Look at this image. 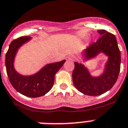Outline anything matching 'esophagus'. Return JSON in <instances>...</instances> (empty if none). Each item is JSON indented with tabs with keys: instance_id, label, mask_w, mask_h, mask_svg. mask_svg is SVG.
I'll list each match as a JSON object with an SVG mask.
<instances>
[{
	"instance_id": "34e87169",
	"label": "esophagus",
	"mask_w": 128,
	"mask_h": 128,
	"mask_svg": "<svg viewBox=\"0 0 128 128\" xmlns=\"http://www.w3.org/2000/svg\"><path fill=\"white\" fill-rule=\"evenodd\" d=\"M68 58L70 60H74L76 59V58H75V56L74 55H70L68 56Z\"/></svg>"
}]
</instances>
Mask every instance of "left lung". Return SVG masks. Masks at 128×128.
<instances>
[{"instance_id": "8db88e82", "label": "left lung", "mask_w": 128, "mask_h": 128, "mask_svg": "<svg viewBox=\"0 0 128 128\" xmlns=\"http://www.w3.org/2000/svg\"><path fill=\"white\" fill-rule=\"evenodd\" d=\"M100 38L96 42L83 50L82 62H86L96 58L100 54L107 57L104 71L98 76L91 75L82 63H74L72 79L75 87L88 96H100L109 90L115 84L120 70L121 56L114 35L104 30L98 31Z\"/></svg>"}]
</instances>
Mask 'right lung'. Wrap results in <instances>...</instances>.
I'll return each instance as SVG.
<instances>
[{"label":"right lung","instance_id":"add662e5","mask_svg":"<svg viewBox=\"0 0 128 128\" xmlns=\"http://www.w3.org/2000/svg\"><path fill=\"white\" fill-rule=\"evenodd\" d=\"M32 40L30 36L21 37L10 44L6 54V72L12 86L22 95L30 98L44 96L52 88L56 73L60 69L66 60L46 64L38 72L32 75H22L14 67L16 54L23 45Z\"/></svg>","mask_w":128,"mask_h":128}]
</instances>
